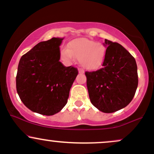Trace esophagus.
I'll return each instance as SVG.
<instances>
[{"label":"esophagus","instance_id":"obj_1","mask_svg":"<svg viewBox=\"0 0 154 154\" xmlns=\"http://www.w3.org/2000/svg\"><path fill=\"white\" fill-rule=\"evenodd\" d=\"M78 71H79V73H80V74L84 73V70L82 69H80V68L78 69Z\"/></svg>","mask_w":154,"mask_h":154}]
</instances>
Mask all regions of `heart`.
<instances>
[{
    "instance_id": "obj_1",
    "label": "heart",
    "mask_w": 154,
    "mask_h": 154,
    "mask_svg": "<svg viewBox=\"0 0 154 154\" xmlns=\"http://www.w3.org/2000/svg\"><path fill=\"white\" fill-rule=\"evenodd\" d=\"M106 54V48L102 43L86 38L72 40L68 46L60 51V56L63 61L70 63L75 58L79 59L83 68L95 70L103 64Z\"/></svg>"
}]
</instances>
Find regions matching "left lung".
<instances>
[{
    "mask_svg": "<svg viewBox=\"0 0 154 154\" xmlns=\"http://www.w3.org/2000/svg\"><path fill=\"white\" fill-rule=\"evenodd\" d=\"M102 68L85 72L90 100L104 113L119 111L131 102L138 85L135 59L122 45L105 39Z\"/></svg>",
    "mask_w": 154,
    "mask_h": 154,
    "instance_id": "left-lung-1",
    "label": "left lung"
}]
</instances>
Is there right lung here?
<instances>
[{
  "mask_svg": "<svg viewBox=\"0 0 154 154\" xmlns=\"http://www.w3.org/2000/svg\"><path fill=\"white\" fill-rule=\"evenodd\" d=\"M62 40L53 38L40 42L23 55L19 63L17 93L28 109L43 115H54L64 107L78 75L77 68L59 61Z\"/></svg>",
  "mask_w": 154,
  "mask_h": 154,
  "instance_id": "obj_1",
  "label": "right lung"
}]
</instances>
